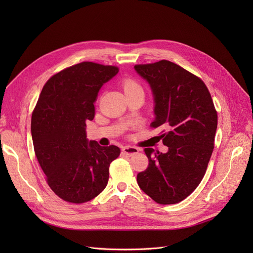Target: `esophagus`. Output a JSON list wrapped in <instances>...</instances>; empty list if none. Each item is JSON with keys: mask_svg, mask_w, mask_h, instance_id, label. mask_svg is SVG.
Listing matches in <instances>:
<instances>
[{"mask_svg": "<svg viewBox=\"0 0 253 253\" xmlns=\"http://www.w3.org/2000/svg\"><path fill=\"white\" fill-rule=\"evenodd\" d=\"M122 152H123V154H125V155L131 157V156H133V155L137 154V153L139 152V150H138L137 148L129 147V145H128V147H124V148L122 149Z\"/></svg>", "mask_w": 253, "mask_h": 253, "instance_id": "obj_1", "label": "esophagus"}]
</instances>
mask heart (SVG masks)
<instances>
[{"label": "heart", "instance_id": "heart-1", "mask_svg": "<svg viewBox=\"0 0 253 253\" xmlns=\"http://www.w3.org/2000/svg\"><path fill=\"white\" fill-rule=\"evenodd\" d=\"M122 88L125 92V94L136 90H142L141 86L133 79H125L122 82Z\"/></svg>", "mask_w": 253, "mask_h": 253}]
</instances>
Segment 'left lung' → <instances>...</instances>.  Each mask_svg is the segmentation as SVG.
Segmentation results:
<instances>
[{"label":"left lung","mask_w":253,"mask_h":253,"mask_svg":"<svg viewBox=\"0 0 253 253\" xmlns=\"http://www.w3.org/2000/svg\"><path fill=\"white\" fill-rule=\"evenodd\" d=\"M155 100L152 128L168 152L144 149L149 166L137 174L139 188L159 204H176L201 182L214 148L217 113L202 80L169 60L136 64Z\"/></svg>","instance_id":"obj_1"}]
</instances>
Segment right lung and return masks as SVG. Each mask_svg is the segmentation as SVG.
Here are the masks:
<instances>
[{"mask_svg": "<svg viewBox=\"0 0 253 253\" xmlns=\"http://www.w3.org/2000/svg\"><path fill=\"white\" fill-rule=\"evenodd\" d=\"M119 69L84 61L52 76L32 115V137L38 162L50 189L62 200L82 204L98 196L109 181L116 145L101 147L86 138V122L95 115L101 86Z\"/></svg>", "mask_w": 253, "mask_h": 253, "instance_id": "obj_1", "label": "right lung"}]
</instances>
